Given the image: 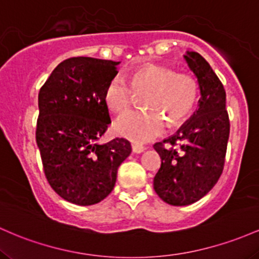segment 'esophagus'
<instances>
[{
	"label": "esophagus",
	"mask_w": 259,
	"mask_h": 259,
	"mask_svg": "<svg viewBox=\"0 0 259 259\" xmlns=\"http://www.w3.org/2000/svg\"><path fill=\"white\" fill-rule=\"evenodd\" d=\"M144 149H145V148H144L142 144L132 143V150H133V153H142V152H144Z\"/></svg>",
	"instance_id": "obj_1"
}]
</instances>
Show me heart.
I'll list each match as a JSON object with an SVG mask.
<instances>
[{"label": "heart", "mask_w": 259, "mask_h": 259, "mask_svg": "<svg viewBox=\"0 0 259 259\" xmlns=\"http://www.w3.org/2000/svg\"><path fill=\"white\" fill-rule=\"evenodd\" d=\"M135 94H143L142 106L120 116L115 131L135 142H147L164 131L165 122L170 126L181 123L190 116L198 99V83L191 74L176 72L168 66L149 63L136 69L128 82L116 74L107 83L104 99L107 107L116 114L130 109Z\"/></svg>", "instance_id": "heart-1"}]
</instances>
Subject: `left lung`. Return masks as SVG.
Returning a JSON list of instances; mask_svg holds the SVG:
<instances>
[{"label":"left lung","mask_w":259,"mask_h":259,"mask_svg":"<svg viewBox=\"0 0 259 259\" xmlns=\"http://www.w3.org/2000/svg\"><path fill=\"white\" fill-rule=\"evenodd\" d=\"M199 84L198 110L174 136L154 144L161 165L154 190L171 205H188L204 197L222 176L230 135L226 93L198 52H187Z\"/></svg>","instance_id":"1"}]
</instances>
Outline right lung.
I'll return each instance as SVG.
<instances>
[{"label": "right lung", "instance_id": "right-lung-1", "mask_svg": "<svg viewBox=\"0 0 259 259\" xmlns=\"http://www.w3.org/2000/svg\"><path fill=\"white\" fill-rule=\"evenodd\" d=\"M118 63L71 57L40 88L36 144L48 182L67 202L92 205L106 198L132 150L124 138L98 143L111 123L104 93Z\"/></svg>", "mask_w": 259, "mask_h": 259}]
</instances>
